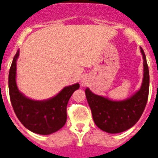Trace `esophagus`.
Segmentation results:
<instances>
[{"label": "esophagus", "mask_w": 158, "mask_h": 158, "mask_svg": "<svg viewBox=\"0 0 158 158\" xmlns=\"http://www.w3.org/2000/svg\"><path fill=\"white\" fill-rule=\"evenodd\" d=\"M81 85L82 86H85V85H87L86 80H85V79H82L81 81Z\"/></svg>", "instance_id": "obj_1"}]
</instances>
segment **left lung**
I'll list each match as a JSON object with an SVG mask.
<instances>
[{"mask_svg":"<svg viewBox=\"0 0 158 158\" xmlns=\"http://www.w3.org/2000/svg\"><path fill=\"white\" fill-rule=\"evenodd\" d=\"M143 57L144 73L140 88L131 97L115 101L94 94L89 88L85 96L91 109L94 121L98 127L108 133H119L137 123L147 103L149 89V72L146 56L140 48Z\"/></svg>","mask_w":158,"mask_h":158,"instance_id":"left-lung-1","label":"left lung"}]
</instances>
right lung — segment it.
<instances>
[{
	"label": "right lung",
	"mask_w": 158,
	"mask_h": 158,
	"mask_svg": "<svg viewBox=\"0 0 158 158\" xmlns=\"http://www.w3.org/2000/svg\"><path fill=\"white\" fill-rule=\"evenodd\" d=\"M19 50L14 56L9 73V90L14 110L20 122L28 130L40 135H50L64 127L67 120V104L79 83L65 86L54 97L34 100L18 89L16 82L17 60Z\"/></svg>",
	"instance_id": "obj_1"
}]
</instances>
